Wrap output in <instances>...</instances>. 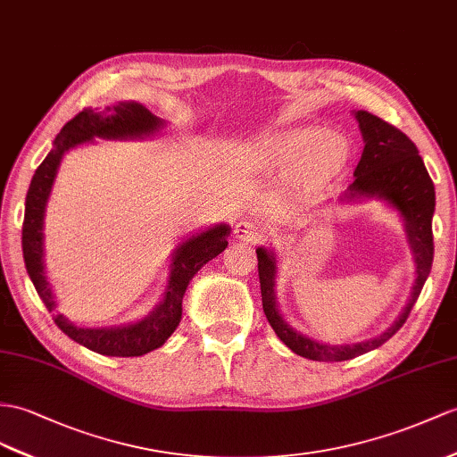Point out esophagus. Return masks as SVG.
Wrapping results in <instances>:
<instances>
[{
    "instance_id": "esophagus-1",
    "label": "esophagus",
    "mask_w": 457,
    "mask_h": 457,
    "mask_svg": "<svg viewBox=\"0 0 457 457\" xmlns=\"http://www.w3.org/2000/svg\"><path fill=\"white\" fill-rule=\"evenodd\" d=\"M235 237L244 242H258L263 238V230L250 220H238L235 225Z\"/></svg>"
}]
</instances>
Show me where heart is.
I'll return each instance as SVG.
<instances>
[{
	"label": "heart",
	"instance_id": "obj_1",
	"mask_svg": "<svg viewBox=\"0 0 457 457\" xmlns=\"http://www.w3.org/2000/svg\"><path fill=\"white\" fill-rule=\"evenodd\" d=\"M349 145L337 133L318 128L285 131L260 145L258 162L267 172L298 170L303 178H321L345 164Z\"/></svg>",
	"mask_w": 457,
	"mask_h": 457
}]
</instances>
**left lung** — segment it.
<instances>
[{"instance_id": "8db88e82", "label": "left lung", "mask_w": 457, "mask_h": 457, "mask_svg": "<svg viewBox=\"0 0 457 457\" xmlns=\"http://www.w3.org/2000/svg\"><path fill=\"white\" fill-rule=\"evenodd\" d=\"M354 118L359 121L364 149L357 169H354V180L341 194L339 202L354 204L362 202V199H382L387 207L397 211V215L403 220L405 237L417 265L415 285L402 314L380 336L361 343H321L303 336L293 326H288V321L279 312L275 296V252L260 246L255 253H258V273L265 318L277 333V337L288 349L310 361H349L359 357V354L378 349L389 337H394L409 318L411 308L415 306L432 267V215L434 205H436V195H434V184L425 169V162L420 159L419 149L403 131L387 124L382 118L366 112V110H357Z\"/></svg>"}]
</instances>
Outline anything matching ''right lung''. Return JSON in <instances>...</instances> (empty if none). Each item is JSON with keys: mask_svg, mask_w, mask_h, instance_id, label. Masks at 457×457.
<instances>
[{"mask_svg": "<svg viewBox=\"0 0 457 457\" xmlns=\"http://www.w3.org/2000/svg\"><path fill=\"white\" fill-rule=\"evenodd\" d=\"M164 124L166 121L154 116L149 108L136 100H128V103H116L100 110L85 108L55 136L52 151L30 180L23 220V258L27 273L48 312H54L58 303H55L46 271H44V215H46L52 186L63 154L95 137H149L162 129ZM228 235L230 227L219 222V225L199 230L178 244L172 252L169 283L164 287L161 303L145 318L110 328H79L63 314H54L55 326L75 343L98 354H106V357H141L145 353L159 349L180 324L182 298L192 277L228 246Z\"/></svg>", "mask_w": 457, "mask_h": 457, "instance_id": "add662e5", "label": "right lung"}]
</instances>
